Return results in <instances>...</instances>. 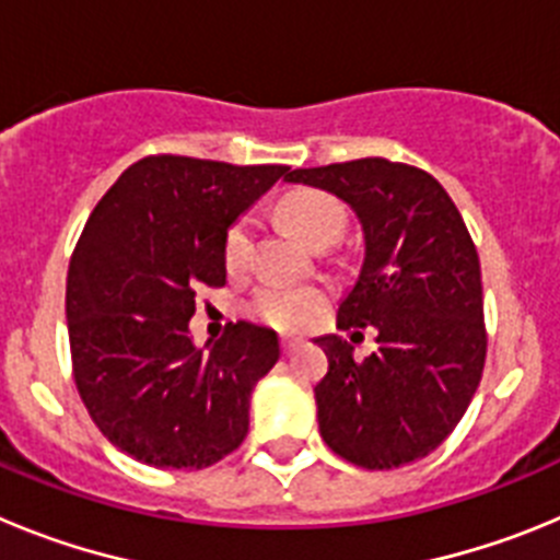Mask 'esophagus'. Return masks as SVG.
Here are the masks:
<instances>
[{"mask_svg": "<svg viewBox=\"0 0 560 560\" xmlns=\"http://www.w3.org/2000/svg\"><path fill=\"white\" fill-rule=\"evenodd\" d=\"M296 348H300V341H296V339H285V336H283V339H280V350H283L285 355L294 353Z\"/></svg>", "mask_w": 560, "mask_h": 560, "instance_id": "esophagus-1", "label": "esophagus"}]
</instances>
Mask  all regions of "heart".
<instances>
[{"instance_id":"obj_1","label":"heart","mask_w":560,"mask_h":560,"mask_svg":"<svg viewBox=\"0 0 560 560\" xmlns=\"http://www.w3.org/2000/svg\"><path fill=\"white\" fill-rule=\"evenodd\" d=\"M280 219L289 224L300 241L305 244H319V241H334L345 224V210L339 201L328 192L319 190H296L289 192L280 201ZM252 235H255V221L249 215L237 219L235 224L226 230L224 235V266L235 275L244 271L249 264L252 252ZM325 305V294L314 285H266L264 291H257L255 303H252V314L257 319H264L266 325L275 328H303L314 319Z\"/></svg>"}]
</instances>
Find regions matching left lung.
I'll use <instances>...</instances> for the list:
<instances>
[{
  "instance_id": "1",
  "label": "left lung",
  "mask_w": 560,
  "mask_h": 560,
  "mask_svg": "<svg viewBox=\"0 0 560 560\" xmlns=\"http://www.w3.org/2000/svg\"><path fill=\"white\" fill-rule=\"evenodd\" d=\"M285 182L334 192L355 212L364 257L339 328L378 330V350L361 361L341 336L316 339L328 355L314 387L319 434L370 471L427 457L471 404L488 348L463 215L434 176L381 156L300 167Z\"/></svg>"
}]
</instances>
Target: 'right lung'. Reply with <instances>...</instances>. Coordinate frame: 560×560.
I'll return each mask as SVG.
<instances>
[{
  "label": "right lung",
  "instance_id": "obj_1",
  "mask_svg": "<svg viewBox=\"0 0 560 560\" xmlns=\"http://www.w3.org/2000/svg\"><path fill=\"white\" fill-rule=\"evenodd\" d=\"M289 167L145 156L89 215L67 275L69 350L89 415L128 457L207 468L244 443L277 334L237 323L196 348L187 323L199 285L226 283V230Z\"/></svg>",
  "mask_w": 560,
  "mask_h": 560
}]
</instances>
